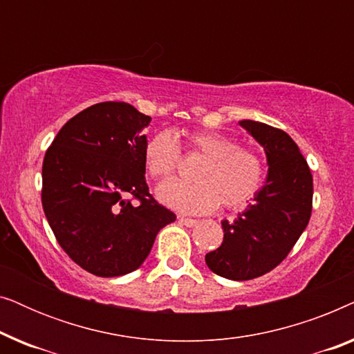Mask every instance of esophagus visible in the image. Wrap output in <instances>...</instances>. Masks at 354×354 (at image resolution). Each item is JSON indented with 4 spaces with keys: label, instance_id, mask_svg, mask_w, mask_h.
<instances>
[{
    "label": "esophagus",
    "instance_id": "obj_1",
    "mask_svg": "<svg viewBox=\"0 0 354 354\" xmlns=\"http://www.w3.org/2000/svg\"><path fill=\"white\" fill-rule=\"evenodd\" d=\"M178 221H180L182 224L187 227H195L198 224L196 219H190V217H183V216H178Z\"/></svg>",
    "mask_w": 354,
    "mask_h": 354
}]
</instances>
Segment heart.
I'll use <instances>...</instances> for the list:
<instances>
[{"instance_id": "heart-1", "label": "heart", "mask_w": 354, "mask_h": 354, "mask_svg": "<svg viewBox=\"0 0 354 354\" xmlns=\"http://www.w3.org/2000/svg\"><path fill=\"white\" fill-rule=\"evenodd\" d=\"M190 151L205 158L193 174V183L169 180L158 187V200L183 214H206L219 203L227 209L248 205L264 180V162L258 153L239 147L225 135L198 130L187 135ZM177 140L171 132H158L145 147V167L154 178L172 176L178 164Z\"/></svg>"}]
</instances>
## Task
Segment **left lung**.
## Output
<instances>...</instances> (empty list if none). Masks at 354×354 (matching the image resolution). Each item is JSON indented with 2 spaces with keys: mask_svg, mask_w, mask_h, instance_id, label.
<instances>
[{
  "mask_svg": "<svg viewBox=\"0 0 354 354\" xmlns=\"http://www.w3.org/2000/svg\"><path fill=\"white\" fill-rule=\"evenodd\" d=\"M268 159V177L235 221H222L224 241L206 254L212 272L230 280H251L287 258L306 229L313 209V176L298 145L283 130L256 120L239 122Z\"/></svg>",
  "mask_w": 354,
  "mask_h": 354,
  "instance_id": "left-lung-1",
  "label": "left lung"
}]
</instances>
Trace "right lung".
<instances>
[{
  "instance_id": "add662e5",
  "label": "right lung",
  "mask_w": 354,
  "mask_h": 354,
  "mask_svg": "<svg viewBox=\"0 0 354 354\" xmlns=\"http://www.w3.org/2000/svg\"><path fill=\"white\" fill-rule=\"evenodd\" d=\"M149 122L124 101L93 104L62 125L43 159L48 224L69 258L98 277L138 269L176 221L145 180Z\"/></svg>"
}]
</instances>
